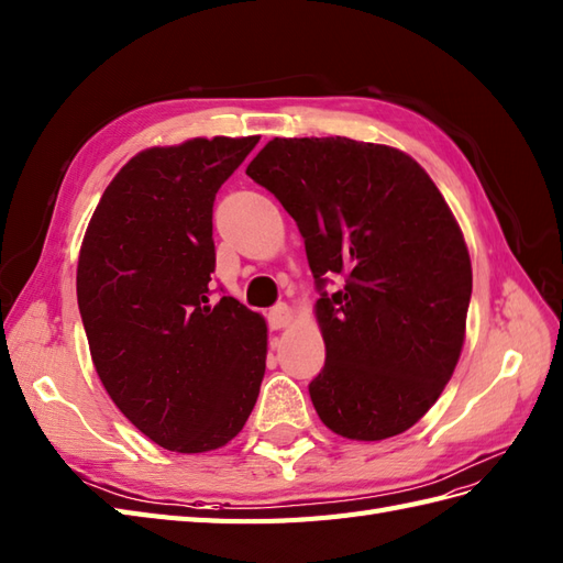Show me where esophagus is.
<instances>
[{
  "label": "esophagus",
  "instance_id": "obj_1",
  "mask_svg": "<svg viewBox=\"0 0 563 563\" xmlns=\"http://www.w3.org/2000/svg\"><path fill=\"white\" fill-rule=\"evenodd\" d=\"M294 320V310L286 306V303H282V306H274L269 312H267V324H269V329H282V327H286Z\"/></svg>",
  "mask_w": 563,
  "mask_h": 563
}]
</instances>
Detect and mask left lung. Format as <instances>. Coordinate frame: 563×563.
<instances>
[{
  "mask_svg": "<svg viewBox=\"0 0 563 563\" xmlns=\"http://www.w3.org/2000/svg\"><path fill=\"white\" fill-rule=\"evenodd\" d=\"M274 194L300 236L314 284L345 289L314 303L324 367L310 399L329 430L355 442L401 434L454 375L473 269L440 188L389 145L274 139L245 169Z\"/></svg>",
  "mask_w": 563,
  "mask_h": 563,
  "instance_id": "1",
  "label": "left lung"
}]
</instances>
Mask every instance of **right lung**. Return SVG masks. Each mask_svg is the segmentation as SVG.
I'll list each match as a JSON object with an SVG mask.
<instances>
[{"mask_svg":"<svg viewBox=\"0 0 563 563\" xmlns=\"http://www.w3.org/2000/svg\"><path fill=\"white\" fill-rule=\"evenodd\" d=\"M260 135H214L131 157L95 208L76 294L95 369L155 444L202 454L243 430L265 377L267 324L210 300L212 205Z\"/></svg>","mask_w":563,"mask_h":563,"instance_id":"1","label":"right lung"}]
</instances>
